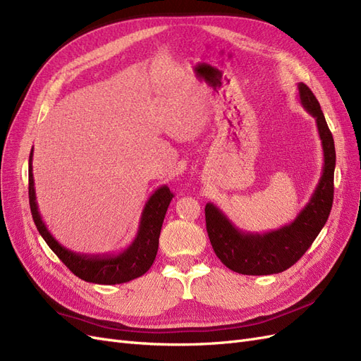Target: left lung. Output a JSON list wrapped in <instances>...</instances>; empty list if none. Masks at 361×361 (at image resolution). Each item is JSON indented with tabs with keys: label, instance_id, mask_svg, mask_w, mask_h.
<instances>
[{
	"label": "left lung",
	"instance_id": "1",
	"mask_svg": "<svg viewBox=\"0 0 361 361\" xmlns=\"http://www.w3.org/2000/svg\"><path fill=\"white\" fill-rule=\"evenodd\" d=\"M300 102L316 120L324 152L321 179L309 203L295 220L277 231L248 233L238 228L214 203L204 207L206 231L216 257L244 276H268L286 271L309 250L325 226L333 206L336 150L321 105L304 82L298 84Z\"/></svg>",
	"mask_w": 361,
	"mask_h": 361
}]
</instances>
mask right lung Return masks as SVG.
Here are the masks:
<instances>
[{
    "mask_svg": "<svg viewBox=\"0 0 361 361\" xmlns=\"http://www.w3.org/2000/svg\"><path fill=\"white\" fill-rule=\"evenodd\" d=\"M28 197L31 215L39 233L45 239L49 248L66 265L76 277L96 285H120L141 277L154 264L158 253L159 233L167 207L173 199V192L167 185H162L150 195L141 212L138 232L133 244L116 255H84L76 253L61 245L51 235L43 223L36 202L35 179H32V149L28 161Z\"/></svg>",
    "mask_w": 361,
    "mask_h": 361,
    "instance_id": "right-lung-1",
    "label": "right lung"
}]
</instances>
